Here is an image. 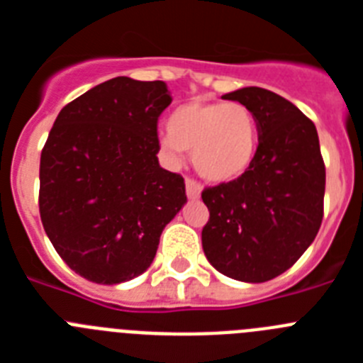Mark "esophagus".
<instances>
[{"instance_id":"1","label":"esophagus","mask_w":363,"mask_h":363,"mask_svg":"<svg viewBox=\"0 0 363 363\" xmlns=\"http://www.w3.org/2000/svg\"><path fill=\"white\" fill-rule=\"evenodd\" d=\"M185 189H187V196L191 200H198L201 194V185L198 184L194 178H187L185 179Z\"/></svg>"}]
</instances>
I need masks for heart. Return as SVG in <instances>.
<instances>
[{"label":"heart","instance_id":"heart-1","mask_svg":"<svg viewBox=\"0 0 363 363\" xmlns=\"http://www.w3.org/2000/svg\"><path fill=\"white\" fill-rule=\"evenodd\" d=\"M162 147L172 160L192 152L194 169L209 182H230L251 167L258 150L255 112L240 101H191L167 120Z\"/></svg>","mask_w":363,"mask_h":363}]
</instances>
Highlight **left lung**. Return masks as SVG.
<instances>
[{"label":"left lung","mask_w":363,"mask_h":363,"mask_svg":"<svg viewBox=\"0 0 363 363\" xmlns=\"http://www.w3.org/2000/svg\"><path fill=\"white\" fill-rule=\"evenodd\" d=\"M255 112L259 143L236 179L205 187L209 221L203 252L216 271L240 281H267L298 262L323 218L325 165L313 121L291 101L259 86L229 92Z\"/></svg>","instance_id":"left-lung-1"}]
</instances>
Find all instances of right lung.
<instances>
[{
  "mask_svg": "<svg viewBox=\"0 0 363 363\" xmlns=\"http://www.w3.org/2000/svg\"><path fill=\"white\" fill-rule=\"evenodd\" d=\"M163 82L112 78L57 114L41 150L40 214L76 274L121 284L149 269L162 230L187 201L184 178L158 163Z\"/></svg>",
  "mask_w": 363,
  "mask_h": 363,
  "instance_id": "1",
  "label": "right lung"
}]
</instances>
